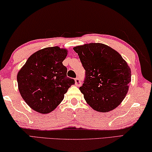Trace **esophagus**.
<instances>
[{
    "label": "esophagus",
    "instance_id": "34e87169",
    "mask_svg": "<svg viewBox=\"0 0 152 152\" xmlns=\"http://www.w3.org/2000/svg\"><path fill=\"white\" fill-rule=\"evenodd\" d=\"M75 85L77 86H81V81H80V80H79V78L75 79Z\"/></svg>",
    "mask_w": 152,
    "mask_h": 152
}]
</instances>
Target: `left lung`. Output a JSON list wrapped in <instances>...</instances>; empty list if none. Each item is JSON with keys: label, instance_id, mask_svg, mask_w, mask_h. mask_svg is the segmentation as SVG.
I'll use <instances>...</instances> for the list:
<instances>
[{"label": "left lung", "instance_id": "1", "mask_svg": "<svg viewBox=\"0 0 152 152\" xmlns=\"http://www.w3.org/2000/svg\"><path fill=\"white\" fill-rule=\"evenodd\" d=\"M86 79L80 87L86 102L94 110L108 113L123 102L131 80L130 67L117 51L101 43L77 46Z\"/></svg>", "mask_w": 152, "mask_h": 152}]
</instances>
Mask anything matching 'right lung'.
I'll use <instances>...</instances> for the list:
<instances>
[{
  "label": "right lung",
  "instance_id": "right-lung-1",
  "mask_svg": "<svg viewBox=\"0 0 152 152\" xmlns=\"http://www.w3.org/2000/svg\"><path fill=\"white\" fill-rule=\"evenodd\" d=\"M67 53L66 49L58 46L41 49L31 54L19 71V93L34 110L51 113L75 84L74 79L66 77L67 69L63 64Z\"/></svg>",
  "mask_w": 152,
  "mask_h": 152
}]
</instances>
